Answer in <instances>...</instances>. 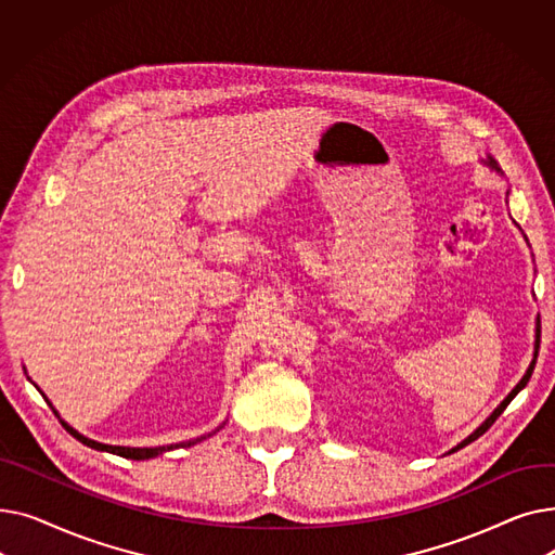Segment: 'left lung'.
<instances>
[{
  "instance_id": "obj_1",
  "label": "left lung",
  "mask_w": 555,
  "mask_h": 555,
  "mask_svg": "<svg viewBox=\"0 0 555 555\" xmlns=\"http://www.w3.org/2000/svg\"><path fill=\"white\" fill-rule=\"evenodd\" d=\"M483 164H486V166H488L490 170H494V172H500V175H504V172H502V168H500V164H498V162H494V159H492L490 155H488V159H486ZM538 324H540V322H535V346H533V360H531V364H529L527 373H524V375H521V380H519V383H517V385L513 387V391H511V393H508V396H506V398H504V400H502V402H500L498 406H494V412H492V414H490V416H488V418H486V421H483V423H481V425H479V427H477V429H475V431H473V434L468 436V439H463V441H461V443H459L456 448H452L450 452H456V450L465 448V446H468V443L477 441V439H479V436H481V434H483V431H486V429H488V427H490V425H492L494 421H498V418L502 416V412L506 410V406H508V402H511V400H513V398H515V396H517V393H519V391H521L524 387H527V383L531 380V373H533V369H535L538 351H540V326H538Z\"/></svg>"
}]
</instances>
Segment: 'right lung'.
I'll return each instance as SVG.
<instances>
[{"label": "right lung", "mask_w": 555, "mask_h": 555, "mask_svg": "<svg viewBox=\"0 0 555 555\" xmlns=\"http://www.w3.org/2000/svg\"><path fill=\"white\" fill-rule=\"evenodd\" d=\"M28 380H31V377H28ZM36 385V383H34ZM38 387V385H36ZM38 391H40V387H38ZM42 393V391H40ZM44 396V393H42ZM44 400L49 402V398L44 396ZM51 404V402H49ZM51 410H53V414L61 418V414H57V410L55 406L51 404ZM61 423H63V427L74 436V439H78L82 446H87V448H94V450H101V452H112V454H119V456H126V459H134V461H145V459H153V456H159V454H164V452H168V450H175V448H191V446H195V443H202L204 439H209L211 434H216V431H211V434H202V436H197V439H191V441H182V443H170V446H157V448H126V446H107V443H99V441H92V439H87V436H82L80 431H76L69 423H65L63 418H61Z\"/></svg>", "instance_id": "add662e5"}]
</instances>
